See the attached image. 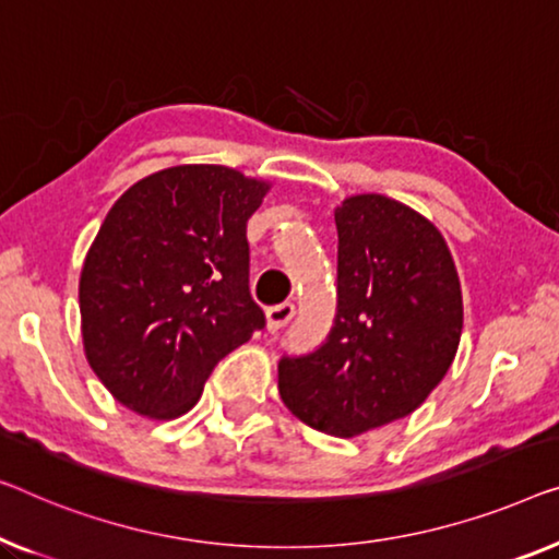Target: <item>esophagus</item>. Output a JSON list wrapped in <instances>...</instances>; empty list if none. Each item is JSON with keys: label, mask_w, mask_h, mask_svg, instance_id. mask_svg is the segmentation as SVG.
<instances>
[{"label": "esophagus", "mask_w": 559, "mask_h": 559, "mask_svg": "<svg viewBox=\"0 0 559 559\" xmlns=\"http://www.w3.org/2000/svg\"><path fill=\"white\" fill-rule=\"evenodd\" d=\"M294 313H296L294 304H281V306L269 308V311H265V329L271 333L281 331L290 319H294Z\"/></svg>", "instance_id": "obj_1"}]
</instances>
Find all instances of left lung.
<instances>
[{"label": "left lung", "mask_w": 559, "mask_h": 559, "mask_svg": "<svg viewBox=\"0 0 559 559\" xmlns=\"http://www.w3.org/2000/svg\"><path fill=\"white\" fill-rule=\"evenodd\" d=\"M338 306L326 344L283 356L288 412L331 437L402 419L427 402L462 338V283L444 236L394 198L361 193L333 211Z\"/></svg>", "instance_id": "obj_1"}]
</instances>
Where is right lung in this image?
Returning <instances> with one entry per match:
<instances>
[{"instance_id": "1", "label": "right lung", "mask_w": 559, "mask_h": 559, "mask_svg": "<svg viewBox=\"0 0 559 559\" xmlns=\"http://www.w3.org/2000/svg\"><path fill=\"white\" fill-rule=\"evenodd\" d=\"M269 190L226 165H175L105 215L80 273L82 346L130 412H190L215 364L265 326L248 294L246 223Z\"/></svg>"}]
</instances>
